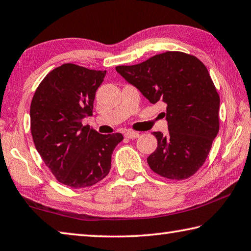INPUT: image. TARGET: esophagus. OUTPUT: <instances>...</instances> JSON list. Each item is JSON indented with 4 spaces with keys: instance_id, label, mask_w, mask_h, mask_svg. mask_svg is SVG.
Returning <instances> with one entry per match:
<instances>
[{
    "instance_id": "esophagus-1",
    "label": "esophagus",
    "mask_w": 251,
    "mask_h": 251,
    "mask_svg": "<svg viewBox=\"0 0 251 251\" xmlns=\"http://www.w3.org/2000/svg\"><path fill=\"white\" fill-rule=\"evenodd\" d=\"M125 137L128 138V139H136L139 137V134L137 131H133V130H128L125 133Z\"/></svg>"
}]
</instances>
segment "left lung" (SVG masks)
Masks as SVG:
<instances>
[{"label": "left lung", "mask_w": 251, "mask_h": 251, "mask_svg": "<svg viewBox=\"0 0 251 251\" xmlns=\"http://www.w3.org/2000/svg\"><path fill=\"white\" fill-rule=\"evenodd\" d=\"M116 71L150 103L167 104L169 134L152 133L158 147L147 158L150 169L170 180L192 176L220 129V95L204 63L192 54L167 51Z\"/></svg>", "instance_id": "1"}]
</instances>
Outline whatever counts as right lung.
<instances>
[{"instance_id": "1", "label": "right lung", "mask_w": 251, "mask_h": 251, "mask_svg": "<svg viewBox=\"0 0 251 251\" xmlns=\"http://www.w3.org/2000/svg\"><path fill=\"white\" fill-rule=\"evenodd\" d=\"M106 71L65 63L40 82L30 104L35 147L62 184L83 189L103 180L111 169L120 133L99 134L82 120L92 115L95 92Z\"/></svg>"}]
</instances>
